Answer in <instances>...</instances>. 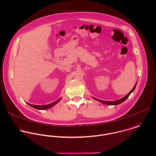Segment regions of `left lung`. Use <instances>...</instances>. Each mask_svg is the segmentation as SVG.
<instances>
[{"label": "left lung", "instance_id": "1", "mask_svg": "<svg viewBox=\"0 0 156 156\" xmlns=\"http://www.w3.org/2000/svg\"><path fill=\"white\" fill-rule=\"evenodd\" d=\"M136 83H137V82H136V83H135V86L133 87V88L132 89V90L127 94H126L124 97H123V98H122L121 99H118V100H116V101H102V100H100V99H97V98H93V99H94L95 100H96V101H99L100 102H101V103H102V104H107V105H118V104H121V103H122V102H124L126 99H127V98L129 96V95L134 91V90H135V87H136Z\"/></svg>", "mask_w": 156, "mask_h": 156}]
</instances>
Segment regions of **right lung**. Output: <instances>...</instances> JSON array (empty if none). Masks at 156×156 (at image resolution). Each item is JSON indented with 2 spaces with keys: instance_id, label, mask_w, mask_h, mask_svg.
Masks as SVG:
<instances>
[{
  "instance_id": "add662e5",
  "label": "right lung",
  "mask_w": 156,
  "mask_h": 156,
  "mask_svg": "<svg viewBox=\"0 0 156 156\" xmlns=\"http://www.w3.org/2000/svg\"><path fill=\"white\" fill-rule=\"evenodd\" d=\"M60 99H59L57 100L56 101H55V102H52V103H51V104H47V105H33V104H30L27 103V104L29 105H30V106L34 107V108L38 109V110H46V109H48V108H49L53 107L54 105H55L56 104H57V103L60 101Z\"/></svg>"
}]
</instances>
